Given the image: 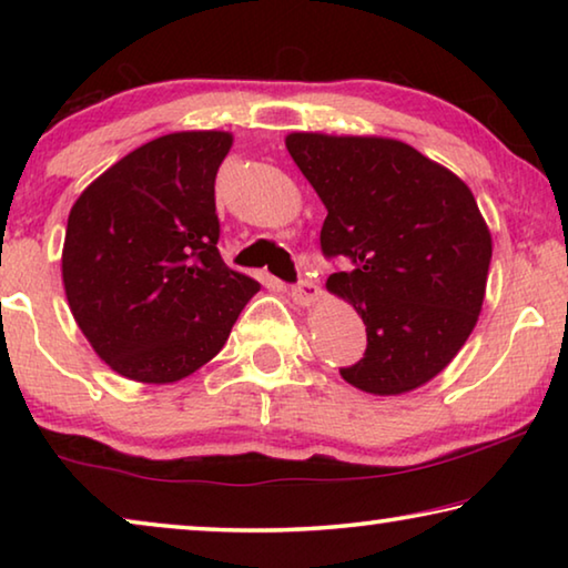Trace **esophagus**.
Masks as SVG:
<instances>
[{"instance_id":"esophagus-1","label":"esophagus","mask_w":568,"mask_h":568,"mask_svg":"<svg viewBox=\"0 0 568 568\" xmlns=\"http://www.w3.org/2000/svg\"><path fill=\"white\" fill-rule=\"evenodd\" d=\"M291 297H293V301H295L297 305L311 307L313 303H318L321 287L315 285L313 281H301V283H295V285L291 287Z\"/></svg>"}]
</instances>
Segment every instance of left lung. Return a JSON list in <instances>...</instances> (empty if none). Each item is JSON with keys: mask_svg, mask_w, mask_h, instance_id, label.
I'll list each match as a JSON object with an SVG mask.
<instances>
[{"mask_svg": "<svg viewBox=\"0 0 568 568\" xmlns=\"http://www.w3.org/2000/svg\"><path fill=\"white\" fill-rule=\"evenodd\" d=\"M285 148L323 200L325 287L353 303L368 345L341 368L351 386L400 396L436 378L478 321L491 233L474 192L400 140L293 132Z\"/></svg>", "mask_w": 568, "mask_h": 568, "instance_id": "obj_1", "label": "left lung"}]
</instances>
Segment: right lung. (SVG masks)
Returning a JSON list of instances; mask_svg holds the SVG:
<instances>
[{"mask_svg": "<svg viewBox=\"0 0 568 568\" xmlns=\"http://www.w3.org/2000/svg\"><path fill=\"white\" fill-rule=\"evenodd\" d=\"M220 130L172 132L92 182L67 220L62 283L94 353L138 383H175L213 361L261 283L217 250Z\"/></svg>", "mask_w": 568, "mask_h": 568, "instance_id": "add662e5", "label": "right lung"}]
</instances>
